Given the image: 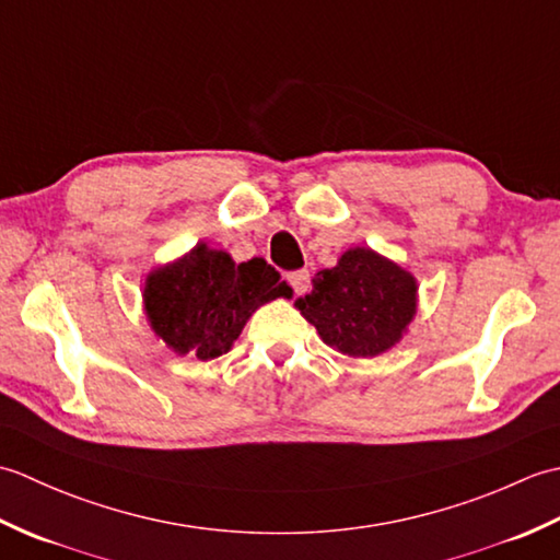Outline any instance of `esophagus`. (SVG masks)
<instances>
[{
    "label": "esophagus",
    "mask_w": 560,
    "mask_h": 560,
    "mask_svg": "<svg viewBox=\"0 0 560 560\" xmlns=\"http://www.w3.org/2000/svg\"><path fill=\"white\" fill-rule=\"evenodd\" d=\"M289 281L295 293H305L307 291V283H311V271L307 269H299V271H291L289 273Z\"/></svg>",
    "instance_id": "34e87169"
}]
</instances>
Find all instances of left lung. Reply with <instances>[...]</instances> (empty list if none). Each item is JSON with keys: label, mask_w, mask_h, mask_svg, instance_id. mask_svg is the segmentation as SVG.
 <instances>
[{"label": "left lung", "mask_w": 560, "mask_h": 560, "mask_svg": "<svg viewBox=\"0 0 560 560\" xmlns=\"http://www.w3.org/2000/svg\"><path fill=\"white\" fill-rule=\"evenodd\" d=\"M416 279L371 247H351L337 267L315 273L295 301L327 347L347 355H380L404 337L416 315Z\"/></svg>", "instance_id": "1"}]
</instances>
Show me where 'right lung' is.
I'll return each instance as SVG.
<instances>
[{
	"instance_id": "add662e5",
	"label": "right lung",
	"mask_w": 560,
	"mask_h": 560,
	"mask_svg": "<svg viewBox=\"0 0 560 560\" xmlns=\"http://www.w3.org/2000/svg\"><path fill=\"white\" fill-rule=\"evenodd\" d=\"M281 295L291 299V287L265 259L235 265L229 253L199 243L149 273L144 311L168 349L211 361L231 351L259 305Z\"/></svg>"
}]
</instances>
